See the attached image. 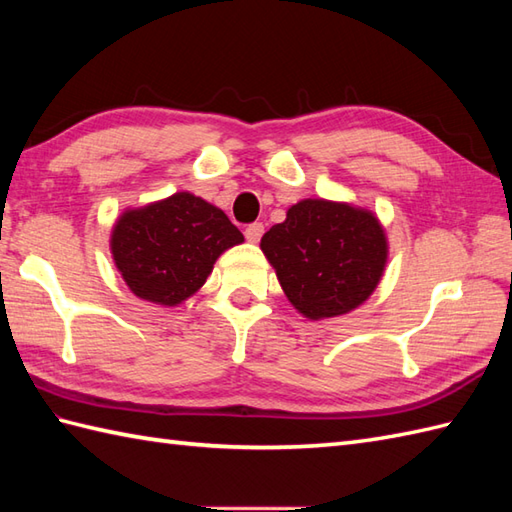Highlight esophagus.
I'll list each match as a JSON object with an SVG mask.
<instances>
[{"label":"esophagus","mask_w":512,"mask_h":512,"mask_svg":"<svg viewBox=\"0 0 512 512\" xmlns=\"http://www.w3.org/2000/svg\"><path fill=\"white\" fill-rule=\"evenodd\" d=\"M244 235H246V239H248V242H253V244H257V242H259V239H262V235H264V224H262V222L248 224V226H246V231H244Z\"/></svg>","instance_id":"obj_1"}]
</instances>
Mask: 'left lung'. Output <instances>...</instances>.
Instances as JSON below:
<instances>
[{
    "mask_svg": "<svg viewBox=\"0 0 512 512\" xmlns=\"http://www.w3.org/2000/svg\"><path fill=\"white\" fill-rule=\"evenodd\" d=\"M288 301L319 321L352 312L376 290L387 264V237L378 217L347 202L308 198L262 237Z\"/></svg>",
    "mask_w": 512,
    "mask_h": 512,
    "instance_id": "left-lung-1",
    "label": "left lung"
}]
</instances>
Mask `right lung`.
Returning a JSON list of instances; mask_svg holds the SVG:
<instances>
[{
  "label": "right lung",
  "instance_id": "obj_1",
  "mask_svg": "<svg viewBox=\"0 0 512 512\" xmlns=\"http://www.w3.org/2000/svg\"><path fill=\"white\" fill-rule=\"evenodd\" d=\"M244 242L226 213L189 191L118 217L110 248L118 273L138 299L178 306L195 295L224 250Z\"/></svg>",
  "mask_w": 512,
  "mask_h": 512
}]
</instances>
